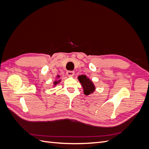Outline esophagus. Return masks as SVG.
I'll use <instances>...</instances> for the list:
<instances>
[{
    "mask_svg": "<svg viewBox=\"0 0 149 149\" xmlns=\"http://www.w3.org/2000/svg\"><path fill=\"white\" fill-rule=\"evenodd\" d=\"M74 74V72L73 71H68L66 72V74L68 76H73Z\"/></svg>",
    "mask_w": 149,
    "mask_h": 149,
    "instance_id": "1",
    "label": "esophagus"
}]
</instances>
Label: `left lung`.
I'll return each mask as SVG.
<instances>
[{"instance_id":"obj_1","label":"left lung","mask_w":149,"mask_h":149,"mask_svg":"<svg viewBox=\"0 0 149 149\" xmlns=\"http://www.w3.org/2000/svg\"><path fill=\"white\" fill-rule=\"evenodd\" d=\"M78 79L82 86L83 92L85 95L88 96L89 94H93L96 90L95 85L92 81L86 75H79L78 76Z\"/></svg>"}]
</instances>
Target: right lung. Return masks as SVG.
Wrapping results in <instances>:
<instances>
[{"mask_svg":"<svg viewBox=\"0 0 149 149\" xmlns=\"http://www.w3.org/2000/svg\"><path fill=\"white\" fill-rule=\"evenodd\" d=\"M60 77H61L60 75H58V74L56 76V79H55V80L53 81V87H55L58 84H59V83L61 82V79H60Z\"/></svg>","mask_w":149,"mask_h":149,"instance_id":"obj_1","label":"right lung"}]
</instances>
